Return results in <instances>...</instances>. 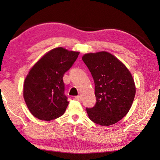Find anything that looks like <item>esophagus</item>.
<instances>
[{
    "instance_id": "34e87169",
    "label": "esophagus",
    "mask_w": 160,
    "mask_h": 160,
    "mask_svg": "<svg viewBox=\"0 0 160 160\" xmlns=\"http://www.w3.org/2000/svg\"><path fill=\"white\" fill-rule=\"evenodd\" d=\"M75 99H76V100H78V101H81V100H82V96H76V97H75Z\"/></svg>"
}]
</instances>
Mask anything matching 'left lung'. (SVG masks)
<instances>
[{"mask_svg":"<svg viewBox=\"0 0 160 160\" xmlns=\"http://www.w3.org/2000/svg\"><path fill=\"white\" fill-rule=\"evenodd\" d=\"M82 59L95 83L96 104L86 108L90 120L101 126L116 123L127 114L135 98V87L130 71L106 52L87 53Z\"/></svg>","mask_w":160,"mask_h":160,"instance_id":"obj_1","label":"left lung"}]
</instances>
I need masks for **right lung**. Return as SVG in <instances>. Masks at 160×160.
<instances>
[{"label":"right lung","mask_w":160,"mask_h":160,"mask_svg":"<svg viewBox=\"0 0 160 160\" xmlns=\"http://www.w3.org/2000/svg\"><path fill=\"white\" fill-rule=\"evenodd\" d=\"M79 53L58 47L46 53L29 71L23 96L33 116L50 121L64 114L69 102L64 94L63 76Z\"/></svg>","instance_id":"1"}]
</instances>
